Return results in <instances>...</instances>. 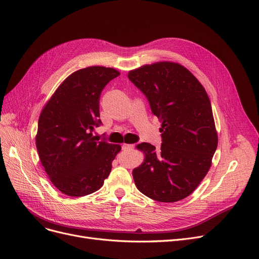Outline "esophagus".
Segmentation results:
<instances>
[{
  "label": "esophagus",
  "instance_id": "34e87169",
  "mask_svg": "<svg viewBox=\"0 0 259 259\" xmlns=\"http://www.w3.org/2000/svg\"><path fill=\"white\" fill-rule=\"evenodd\" d=\"M134 147H135L134 144H126V143L122 144V150H133Z\"/></svg>",
  "mask_w": 259,
  "mask_h": 259
}]
</instances>
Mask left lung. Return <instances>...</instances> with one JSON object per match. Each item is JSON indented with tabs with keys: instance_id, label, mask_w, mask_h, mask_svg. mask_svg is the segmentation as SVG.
Segmentation results:
<instances>
[{
	"instance_id": "1",
	"label": "left lung",
	"mask_w": 259,
	"mask_h": 259,
	"mask_svg": "<svg viewBox=\"0 0 259 259\" xmlns=\"http://www.w3.org/2000/svg\"><path fill=\"white\" fill-rule=\"evenodd\" d=\"M128 79L149 100L161 122L160 150L140 143L144 161L134 168L137 189L160 202H176L191 195L207 174L218 136L212 106L201 83L184 66L174 62L143 65Z\"/></svg>"
}]
</instances>
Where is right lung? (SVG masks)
<instances>
[{
    "label": "right lung",
    "mask_w": 259,
    "mask_h": 259,
    "mask_svg": "<svg viewBox=\"0 0 259 259\" xmlns=\"http://www.w3.org/2000/svg\"><path fill=\"white\" fill-rule=\"evenodd\" d=\"M120 72L91 66L72 72L43 107L35 145L54 186L63 194L81 197L99 190L121 151L119 144L93 136L102 124L99 100L105 85Z\"/></svg>",
    "instance_id": "obj_1"
}]
</instances>
